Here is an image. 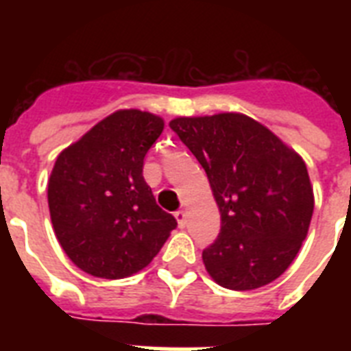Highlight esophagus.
Returning <instances> with one entry per match:
<instances>
[{"label": "esophagus", "instance_id": "1", "mask_svg": "<svg viewBox=\"0 0 351 351\" xmlns=\"http://www.w3.org/2000/svg\"><path fill=\"white\" fill-rule=\"evenodd\" d=\"M175 219H176V222H178V226H180V228H186L187 215H186V211H184V209H180V211H176Z\"/></svg>", "mask_w": 351, "mask_h": 351}]
</instances>
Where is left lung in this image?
Returning a JSON list of instances; mask_svg holds the SVG:
<instances>
[{
  "label": "left lung",
  "mask_w": 351,
  "mask_h": 351,
  "mask_svg": "<svg viewBox=\"0 0 351 351\" xmlns=\"http://www.w3.org/2000/svg\"><path fill=\"white\" fill-rule=\"evenodd\" d=\"M169 127L204 167L220 209L219 239L202 251L211 278L234 291L273 282L310 230L315 202L304 160L240 112L180 117Z\"/></svg>",
  "instance_id": "8db88e82"
}]
</instances>
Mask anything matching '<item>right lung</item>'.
Returning a JSON list of instances; mask_svg holds the SVG:
<instances>
[{"instance_id":"add662e5","label":"right lung","mask_w":351,"mask_h":351,"mask_svg":"<svg viewBox=\"0 0 351 351\" xmlns=\"http://www.w3.org/2000/svg\"><path fill=\"white\" fill-rule=\"evenodd\" d=\"M164 131L153 112L120 109L58 154L49 211L67 256L93 277L123 278L158 255L171 231L143 180V158Z\"/></svg>"}]
</instances>
